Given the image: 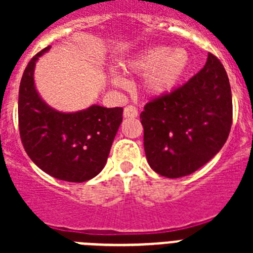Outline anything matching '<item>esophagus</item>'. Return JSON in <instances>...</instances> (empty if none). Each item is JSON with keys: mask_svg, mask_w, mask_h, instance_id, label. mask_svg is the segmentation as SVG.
<instances>
[{"mask_svg": "<svg viewBox=\"0 0 253 253\" xmlns=\"http://www.w3.org/2000/svg\"><path fill=\"white\" fill-rule=\"evenodd\" d=\"M138 110L133 105H128L124 107V118H137Z\"/></svg>", "mask_w": 253, "mask_h": 253, "instance_id": "34e87169", "label": "esophagus"}]
</instances>
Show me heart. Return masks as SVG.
<instances>
[{
  "mask_svg": "<svg viewBox=\"0 0 253 253\" xmlns=\"http://www.w3.org/2000/svg\"><path fill=\"white\" fill-rule=\"evenodd\" d=\"M190 57L185 49H173L167 45H157L140 53L128 64V71L146 76L144 86L152 95H163L176 87L189 68ZM111 82L124 87V78L113 73Z\"/></svg>",
  "mask_w": 253,
  "mask_h": 253,
  "instance_id": "heart-1",
  "label": "heart"
}]
</instances>
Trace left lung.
<instances>
[{"mask_svg": "<svg viewBox=\"0 0 253 253\" xmlns=\"http://www.w3.org/2000/svg\"><path fill=\"white\" fill-rule=\"evenodd\" d=\"M232 119L227 72L209 53L204 68L182 86L149 100L140 113L149 166L169 178L193 173L224 146Z\"/></svg>", "mask_w": 253, "mask_h": 253, "instance_id": "obj_1", "label": "left lung"}]
</instances>
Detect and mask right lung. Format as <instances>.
I'll return each mask as SVG.
<instances>
[{
    "label": "right lung",
    "instance_id": "right-lung-1",
    "mask_svg": "<svg viewBox=\"0 0 253 253\" xmlns=\"http://www.w3.org/2000/svg\"><path fill=\"white\" fill-rule=\"evenodd\" d=\"M40 50L26 66L19 88V130L30 160L48 175L84 182L99 175L123 120V107L92 105L78 113H59L40 99L34 67Z\"/></svg>",
    "mask_w": 253,
    "mask_h": 253
}]
</instances>
